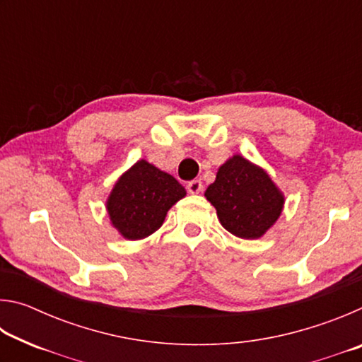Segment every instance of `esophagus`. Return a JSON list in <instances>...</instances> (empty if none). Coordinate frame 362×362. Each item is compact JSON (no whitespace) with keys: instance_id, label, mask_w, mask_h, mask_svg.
Segmentation results:
<instances>
[{"instance_id":"obj_1","label":"esophagus","mask_w":362,"mask_h":362,"mask_svg":"<svg viewBox=\"0 0 362 362\" xmlns=\"http://www.w3.org/2000/svg\"><path fill=\"white\" fill-rule=\"evenodd\" d=\"M203 182L201 180H192V182H188V185H187V189H188V193H192V194H199L201 192H203Z\"/></svg>"}]
</instances>
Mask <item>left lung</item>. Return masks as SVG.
Returning a JSON list of instances; mask_svg holds the SVG:
<instances>
[{
	"label": "left lung",
	"mask_w": 362,
	"mask_h": 362,
	"mask_svg": "<svg viewBox=\"0 0 362 362\" xmlns=\"http://www.w3.org/2000/svg\"><path fill=\"white\" fill-rule=\"evenodd\" d=\"M204 196L223 228L243 240L265 235L284 207V194L267 170L241 155H233L218 168Z\"/></svg>",
	"instance_id": "8db88e82"
}]
</instances>
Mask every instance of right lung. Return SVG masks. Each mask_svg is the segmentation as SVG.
Returning a JSON list of instances; mask_svg holds the SVG:
<instances>
[{"mask_svg": "<svg viewBox=\"0 0 362 362\" xmlns=\"http://www.w3.org/2000/svg\"><path fill=\"white\" fill-rule=\"evenodd\" d=\"M185 194L173 175L140 159L116 180L108 196L110 222L126 240H144L163 225L168 211Z\"/></svg>", "mask_w": 362, "mask_h": 362, "instance_id": "obj_1", "label": "right lung"}]
</instances>
